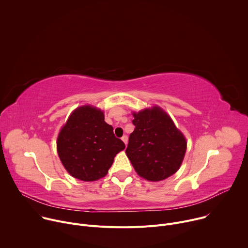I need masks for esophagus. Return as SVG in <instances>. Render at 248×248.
<instances>
[{
	"instance_id": "34e87169",
	"label": "esophagus",
	"mask_w": 248,
	"mask_h": 248,
	"mask_svg": "<svg viewBox=\"0 0 248 248\" xmlns=\"http://www.w3.org/2000/svg\"><path fill=\"white\" fill-rule=\"evenodd\" d=\"M122 140L124 141V144L126 145V144H127V140H128V137H127V135H124V136L122 137Z\"/></svg>"
}]
</instances>
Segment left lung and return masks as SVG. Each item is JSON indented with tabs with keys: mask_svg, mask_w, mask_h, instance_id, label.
Instances as JSON below:
<instances>
[{
	"mask_svg": "<svg viewBox=\"0 0 248 248\" xmlns=\"http://www.w3.org/2000/svg\"><path fill=\"white\" fill-rule=\"evenodd\" d=\"M132 115L135 128L128 138L126 156L141 178L150 182L166 180L183 163L186 137L158 106Z\"/></svg>",
	"mask_w": 248,
	"mask_h": 248,
	"instance_id": "1",
	"label": "left lung"
}]
</instances>
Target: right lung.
<instances>
[{
  "label": "right lung",
  "instance_id": "add662e5",
  "mask_svg": "<svg viewBox=\"0 0 248 248\" xmlns=\"http://www.w3.org/2000/svg\"><path fill=\"white\" fill-rule=\"evenodd\" d=\"M125 148L104 113L93 106L77 108L62 127L57 150L62 164L74 178L94 182L108 173L116 155Z\"/></svg>",
  "mask_w": 248,
  "mask_h": 248
}]
</instances>
